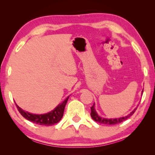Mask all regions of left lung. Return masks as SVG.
<instances>
[{
	"mask_svg": "<svg viewBox=\"0 0 155 155\" xmlns=\"http://www.w3.org/2000/svg\"><path fill=\"white\" fill-rule=\"evenodd\" d=\"M143 92V90L142 91V93ZM143 94V93H142ZM91 116L92 117V119L93 120L97 121V123L100 124H107V125H114V124H117L119 123H121V122L125 121L128 118L133 115V114L135 112V111L136 110V108H135L134 111H132L129 114H128L127 116L123 117H120L119 119H107V118H102V117H100L96 111H95V103L93 104V105L91 107Z\"/></svg>",
	"mask_w": 155,
	"mask_h": 155,
	"instance_id": "left-lung-1",
	"label": "left lung"
}]
</instances>
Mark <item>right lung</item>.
Masks as SVG:
<instances>
[{
	"label": "right lung",
	"mask_w": 155,
	"mask_h": 155,
	"mask_svg": "<svg viewBox=\"0 0 155 155\" xmlns=\"http://www.w3.org/2000/svg\"><path fill=\"white\" fill-rule=\"evenodd\" d=\"M69 97V96L67 97L62 103L59 104L51 112L43 114H36L25 112V110H23L22 109L19 107L16 103H15V104H16L17 108L19 113L27 120L36 124H38V125L52 126L58 123L61 120V119L62 118L65 105H66Z\"/></svg>",
	"instance_id": "add662e5"
}]
</instances>
